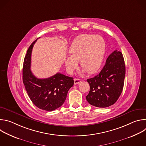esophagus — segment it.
I'll return each mask as SVG.
<instances>
[{"instance_id":"1","label":"esophagus","mask_w":146,"mask_h":146,"mask_svg":"<svg viewBox=\"0 0 146 146\" xmlns=\"http://www.w3.org/2000/svg\"><path fill=\"white\" fill-rule=\"evenodd\" d=\"M80 82H81V80L80 79H78V78H74V83L75 85L78 84Z\"/></svg>"}]
</instances>
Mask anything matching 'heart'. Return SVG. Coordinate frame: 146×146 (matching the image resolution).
Masks as SVG:
<instances>
[{
  "label": "heart",
  "instance_id": "obj_1",
  "mask_svg": "<svg viewBox=\"0 0 146 146\" xmlns=\"http://www.w3.org/2000/svg\"><path fill=\"white\" fill-rule=\"evenodd\" d=\"M104 38L99 35L85 34L78 36L70 48L72 55L67 56L65 64L69 73L78 67V60L81 66L90 74L96 73L100 68L105 52Z\"/></svg>",
  "mask_w": 146,
  "mask_h": 146
}]
</instances>
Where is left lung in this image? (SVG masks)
<instances>
[{
	"label": "left lung",
	"mask_w": 146,
	"mask_h": 146,
	"mask_svg": "<svg viewBox=\"0 0 146 146\" xmlns=\"http://www.w3.org/2000/svg\"><path fill=\"white\" fill-rule=\"evenodd\" d=\"M125 76V65L122 54L115 50L108 56L99 74L87 80L90 86L86 96L88 102L103 108L113 105L122 91Z\"/></svg>",
	"instance_id": "left-lung-1"
}]
</instances>
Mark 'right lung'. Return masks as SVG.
<instances>
[{"label":"right lung","instance_id":"obj_1","mask_svg":"<svg viewBox=\"0 0 146 146\" xmlns=\"http://www.w3.org/2000/svg\"><path fill=\"white\" fill-rule=\"evenodd\" d=\"M34 41L29 47L25 56L23 80L28 95L34 105L46 111H53L65 102L68 91L73 87V77L59 73L47 78H37L31 70V54Z\"/></svg>","mask_w":146,"mask_h":146}]
</instances>
